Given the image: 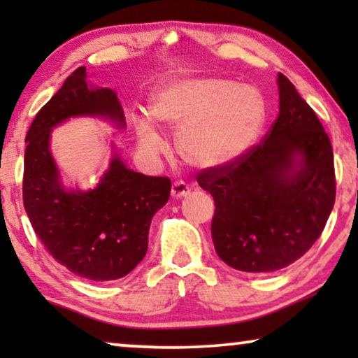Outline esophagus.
Listing matches in <instances>:
<instances>
[{
    "label": "esophagus",
    "mask_w": 358,
    "mask_h": 358,
    "mask_svg": "<svg viewBox=\"0 0 358 358\" xmlns=\"http://www.w3.org/2000/svg\"><path fill=\"white\" fill-rule=\"evenodd\" d=\"M189 192H190V187L184 182V180H176L173 187H171V195H173L174 199L184 197V195H187Z\"/></svg>",
    "instance_id": "esophagus-1"
}]
</instances>
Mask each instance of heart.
I'll list each match as a JSON object with an SVG mask.
<instances>
[{"mask_svg":"<svg viewBox=\"0 0 358 358\" xmlns=\"http://www.w3.org/2000/svg\"><path fill=\"white\" fill-rule=\"evenodd\" d=\"M151 119L179 131L178 150L199 169L231 164L256 143L266 120V102L256 87L227 78L179 81L159 90L150 107ZM145 155L158 156L166 143L150 125L136 130Z\"/></svg>","mask_w":358,"mask_h":358,"instance_id":"heart-1","label":"heart"}]
</instances>
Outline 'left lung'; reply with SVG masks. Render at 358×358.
<instances>
[{"label":"left lung","instance_id":"8db88e82","mask_svg":"<svg viewBox=\"0 0 358 358\" xmlns=\"http://www.w3.org/2000/svg\"><path fill=\"white\" fill-rule=\"evenodd\" d=\"M278 96L280 110L261 143L197 174L215 200V251L243 272L271 273L298 261L321 236L336 202L329 136L282 73Z\"/></svg>","mask_w":358,"mask_h":358}]
</instances>
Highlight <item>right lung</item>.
I'll return each instance as SVG.
<instances>
[{
    "label": "right lung",
    "mask_w": 358,
    "mask_h": 358,
    "mask_svg": "<svg viewBox=\"0 0 358 358\" xmlns=\"http://www.w3.org/2000/svg\"><path fill=\"white\" fill-rule=\"evenodd\" d=\"M73 115H106L124 125L115 92L87 87L86 68H76L27 130L24 208L57 262L87 280H117L148 251L151 218L169 200L171 179L135 173L114 158L96 189L66 192L58 182L48 138L52 127Z\"/></svg>",
    "instance_id": "add662e5"
}]
</instances>
